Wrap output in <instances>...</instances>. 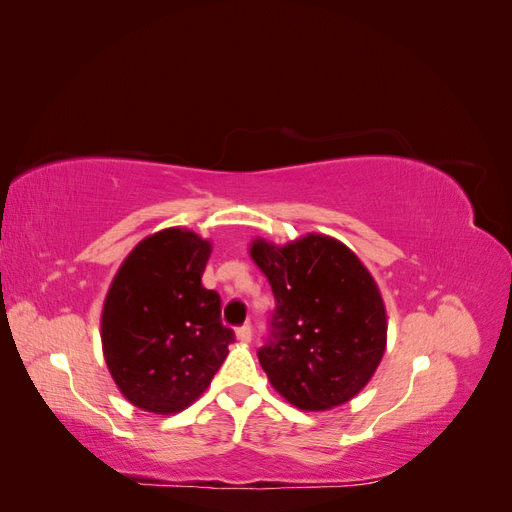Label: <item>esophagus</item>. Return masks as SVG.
I'll return each mask as SVG.
<instances>
[{"label":"esophagus","instance_id":"34e87169","mask_svg":"<svg viewBox=\"0 0 512 512\" xmlns=\"http://www.w3.org/2000/svg\"><path fill=\"white\" fill-rule=\"evenodd\" d=\"M237 339L243 344H250L252 342V327L250 324H243V327L237 329Z\"/></svg>","mask_w":512,"mask_h":512}]
</instances>
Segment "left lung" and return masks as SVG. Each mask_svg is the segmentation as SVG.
Returning <instances> with one entry per match:
<instances>
[{
    "instance_id": "obj_1",
    "label": "left lung",
    "mask_w": 512,
    "mask_h": 512,
    "mask_svg": "<svg viewBox=\"0 0 512 512\" xmlns=\"http://www.w3.org/2000/svg\"><path fill=\"white\" fill-rule=\"evenodd\" d=\"M250 256L275 297L258 361L273 389L307 412L359 395L386 350L380 288L350 247L318 232L286 245L256 237Z\"/></svg>"
}]
</instances>
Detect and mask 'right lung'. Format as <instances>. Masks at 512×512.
Wrapping results in <instances>:
<instances>
[{"mask_svg": "<svg viewBox=\"0 0 512 512\" xmlns=\"http://www.w3.org/2000/svg\"><path fill=\"white\" fill-rule=\"evenodd\" d=\"M211 241L164 228L138 243L106 292L100 337L108 371L132 406L177 414L207 391L235 333L220 318V294L200 277Z\"/></svg>", "mask_w": 512, "mask_h": 512, "instance_id": "add662e5", "label": "right lung"}]
</instances>
